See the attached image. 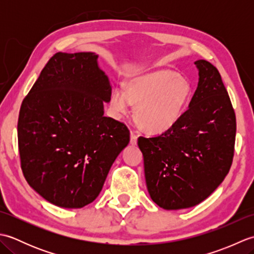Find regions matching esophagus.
<instances>
[{
  "label": "esophagus",
  "mask_w": 254,
  "mask_h": 254,
  "mask_svg": "<svg viewBox=\"0 0 254 254\" xmlns=\"http://www.w3.org/2000/svg\"><path fill=\"white\" fill-rule=\"evenodd\" d=\"M130 143H131V145H136V143H137L136 134L132 132V131H131V134H130Z\"/></svg>",
  "instance_id": "esophagus-1"
}]
</instances>
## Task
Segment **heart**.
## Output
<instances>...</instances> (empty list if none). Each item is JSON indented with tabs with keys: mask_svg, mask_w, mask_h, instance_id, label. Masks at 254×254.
Masks as SVG:
<instances>
[{
	"mask_svg": "<svg viewBox=\"0 0 254 254\" xmlns=\"http://www.w3.org/2000/svg\"><path fill=\"white\" fill-rule=\"evenodd\" d=\"M192 98V86L170 69H156L127 82L126 89L112 90L109 106L117 118L127 116L132 105L144 131L161 134L170 131L185 115Z\"/></svg>",
	"mask_w": 254,
	"mask_h": 254,
	"instance_id": "obj_1",
	"label": "heart"
}]
</instances>
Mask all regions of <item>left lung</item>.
<instances>
[{"instance_id": "1", "label": "left lung", "mask_w": 254, "mask_h": 254, "mask_svg": "<svg viewBox=\"0 0 254 254\" xmlns=\"http://www.w3.org/2000/svg\"><path fill=\"white\" fill-rule=\"evenodd\" d=\"M195 93L181 120L170 131L139 136L147 190L165 209L203 202L222 183L234 157L236 116L220 74L205 60Z\"/></svg>"}]
</instances>
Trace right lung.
I'll use <instances>...</instances> for the list:
<instances>
[{"label": "right lung", "mask_w": 254, "mask_h": 254, "mask_svg": "<svg viewBox=\"0 0 254 254\" xmlns=\"http://www.w3.org/2000/svg\"><path fill=\"white\" fill-rule=\"evenodd\" d=\"M110 96L96 53L59 52L25 97L17 124L21 169L46 201L82 208L99 195L130 142L127 127L104 116Z\"/></svg>", "instance_id": "right-lung-1"}]
</instances>
